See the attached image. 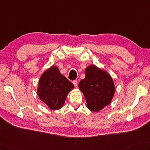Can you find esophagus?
Wrapping results in <instances>:
<instances>
[{"label": "esophagus", "instance_id": "34e87169", "mask_svg": "<svg viewBox=\"0 0 150 150\" xmlns=\"http://www.w3.org/2000/svg\"><path fill=\"white\" fill-rule=\"evenodd\" d=\"M73 84H74V86H75V87H77V84H78L77 81H76V80L73 81Z\"/></svg>", "mask_w": 150, "mask_h": 150}]
</instances>
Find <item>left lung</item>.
<instances>
[{"mask_svg":"<svg viewBox=\"0 0 150 150\" xmlns=\"http://www.w3.org/2000/svg\"><path fill=\"white\" fill-rule=\"evenodd\" d=\"M85 75L79 88L86 98L88 108L99 112L109 105L113 98L115 86L112 79L107 72L93 65L86 67Z\"/></svg>","mask_w":150,"mask_h":150,"instance_id":"8db88e82","label":"left lung"}]
</instances>
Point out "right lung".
Wrapping results in <instances>:
<instances>
[{
    "label": "right lung",
    "instance_id": "obj_1",
    "mask_svg": "<svg viewBox=\"0 0 150 150\" xmlns=\"http://www.w3.org/2000/svg\"><path fill=\"white\" fill-rule=\"evenodd\" d=\"M37 90L40 99L52 110L62 107L74 86L60 73L57 66L47 69L41 76Z\"/></svg>",
    "mask_w": 150,
    "mask_h": 150
}]
</instances>
